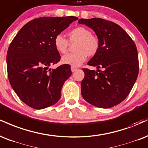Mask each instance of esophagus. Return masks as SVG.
<instances>
[{
	"label": "esophagus",
	"mask_w": 148,
	"mask_h": 148,
	"mask_svg": "<svg viewBox=\"0 0 148 148\" xmlns=\"http://www.w3.org/2000/svg\"><path fill=\"white\" fill-rule=\"evenodd\" d=\"M76 69H77V67H74V66H72V67H71V70H72V72H75V71L76 70Z\"/></svg>",
	"instance_id": "esophagus-1"
}]
</instances>
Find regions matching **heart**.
<instances>
[{
	"mask_svg": "<svg viewBox=\"0 0 148 148\" xmlns=\"http://www.w3.org/2000/svg\"><path fill=\"white\" fill-rule=\"evenodd\" d=\"M68 40L70 43H74V50L62 57V63L76 67L86 60L87 57L94 56L100 49V39L97 36L92 34L91 30L85 27H77L68 32ZM55 49L60 54H65L69 47V42L60 34L55 36L54 40Z\"/></svg>",
	"mask_w": 148,
	"mask_h": 148,
	"instance_id": "obj_1",
	"label": "heart"
}]
</instances>
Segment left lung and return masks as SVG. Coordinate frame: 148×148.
<instances>
[{
	"label": "left lung",
	"mask_w": 148,
	"mask_h": 148,
	"mask_svg": "<svg viewBox=\"0 0 148 148\" xmlns=\"http://www.w3.org/2000/svg\"><path fill=\"white\" fill-rule=\"evenodd\" d=\"M92 28L100 39L99 52L88 63L97 71L83 68L81 95L100 108L117 106L129 95L139 69L134 40L121 27L112 21L93 18L78 21Z\"/></svg>",
	"instance_id": "8db88e82"
}]
</instances>
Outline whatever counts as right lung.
I'll return each mask as SVG.
<instances>
[{
	"mask_svg": "<svg viewBox=\"0 0 148 148\" xmlns=\"http://www.w3.org/2000/svg\"><path fill=\"white\" fill-rule=\"evenodd\" d=\"M76 20L75 16L37 18L26 23L9 46L10 85L19 99L34 109L48 108L60 99L61 89L72 71L66 64L49 69L60 59L54 40Z\"/></svg>",
	"mask_w": 148,
	"mask_h": 148,
	"instance_id": "add662e5",
	"label": "right lung"
}]
</instances>
